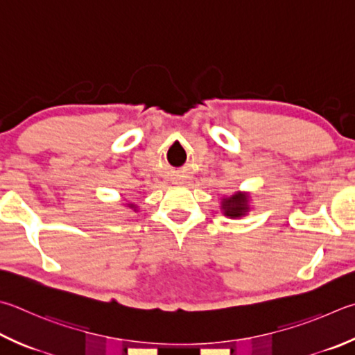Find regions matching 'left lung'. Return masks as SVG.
Instances as JSON below:
<instances>
[{
  "label": "left lung",
  "instance_id": "8db88e82",
  "mask_svg": "<svg viewBox=\"0 0 355 355\" xmlns=\"http://www.w3.org/2000/svg\"><path fill=\"white\" fill-rule=\"evenodd\" d=\"M220 211L230 218H241L250 212V192L237 191L220 198Z\"/></svg>",
  "mask_w": 355,
  "mask_h": 355
}]
</instances>
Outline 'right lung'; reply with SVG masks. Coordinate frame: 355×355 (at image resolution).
I'll return each instance as SVG.
<instances>
[{
	"label": "right lung",
	"mask_w": 355,
	"mask_h": 355,
	"mask_svg": "<svg viewBox=\"0 0 355 355\" xmlns=\"http://www.w3.org/2000/svg\"><path fill=\"white\" fill-rule=\"evenodd\" d=\"M124 205H125L127 209H132V211H135V212L138 211V205H135V203H132V202H125Z\"/></svg>",
	"instance_id": "obj_1"
}]
</instances>
